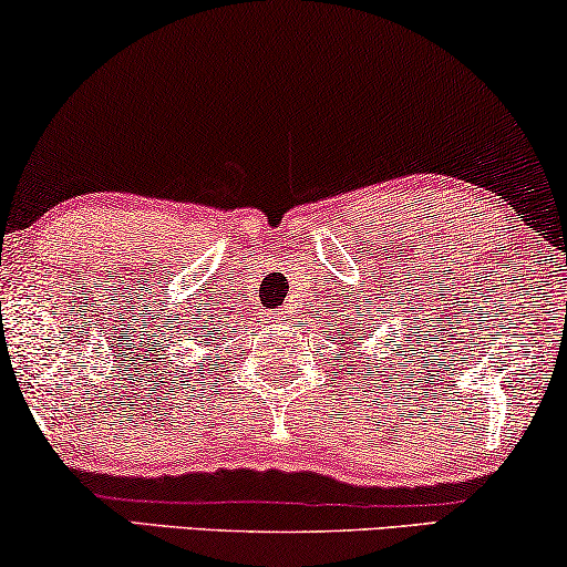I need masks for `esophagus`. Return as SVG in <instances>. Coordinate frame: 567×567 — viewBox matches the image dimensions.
<instances>
[{
  "mask_svg": "<svg viewBox=\"0 0 567 567\" xmlns=\"http://www.w3.org/2000/svg\"><path fill=\"white\" fill-rule=\"evenodd\" d=\"M269 321H272L275 326H285L287 321H290V310L287 308H280V310H275L272 316H269Z\"/></svg>",
  "mask_w": 567,
  "mask_h": 567,
  "instance_id": "esophagus-1",
  "label": "esophagus"
}]
</instances>
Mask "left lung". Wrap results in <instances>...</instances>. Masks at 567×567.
<instances>
[{"mask_svg": "<svg viewBox=\"0 0 567 567\" xmlns=\"http://www.w3.org/2000/svg\"><path fill=\"white\" fill-rule=\"evenodd\" d=\"M364 331V329H362ZM339 337H341V341H344L347 337H349V341H352V344L354 347H360V344H364V337H352V333H339ZM370 337H372V333H370Z\"/></svg>", "mask_w": 567, "mask_h": 567, "instance_id": "obj_1", "label": "left lung"}]
</instances>
